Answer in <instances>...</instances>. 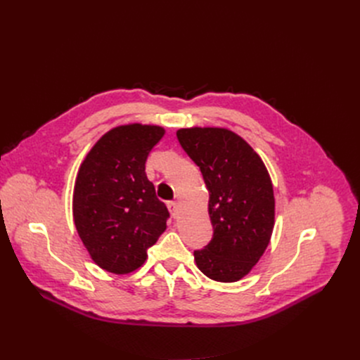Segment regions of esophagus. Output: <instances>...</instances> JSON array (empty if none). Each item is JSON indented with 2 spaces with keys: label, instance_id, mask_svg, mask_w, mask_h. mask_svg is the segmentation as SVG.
Returning a JSON list of instances; mask_svg holds the SVG:
<instances>
[{
  "label": "esophagus",
  "instance_id": "1",
  "mask_svg": "<svg viewBox=\"0 0 360 360\" xmlns=\"http://www.w3.org/2000/svg\"><path fill=\"white\" fill-rule=\"evenodd\" d=\"M167 209H169L170 214H172L174 217H178V214H179V204L176 201H169L167 202Z\"/></svg>",
  "mask_w": 360,
  "mask_h": 360
}]
</instances>
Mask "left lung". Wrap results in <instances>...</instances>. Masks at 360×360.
Segmentation results:
<instances>
[{
	"instance_id": "1",
	"label": "left lung",
	"mask_w": 360,
	"mask_h": 360,
	"mask_svg": "<svg viewBox=\"0 0 360 360\" xmlns=\"http://www.w3.org/2000/svg\"><path fill=\"white\" fill-rule=\"evenodd\" d=\"M176 137L200 167L209 191L213 239L194 251L209 278L233 283L247 276L269 247L274 228V191L269 170L233 131L181 128Z\"/></svg>"
}]
</instances>
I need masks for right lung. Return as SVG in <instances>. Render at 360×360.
<instances>
[{"mask_svg":"<svg viewBox=\"0 0 360 360\" xmlns=\"http://www.w3.org/2000/svg\"><path fill=\"white\" fill-rule=\"evenodd\" d=\"M165 134L159 125L127 124L94 144L75 178L72 217L94 264L113 274L140 269L166 231L169 212L147 179L146 160Z\"/></svg>","mask_w":360,"mask_h":360,"instance_id":"obj_1","label":"right lung"}]
</instances>
